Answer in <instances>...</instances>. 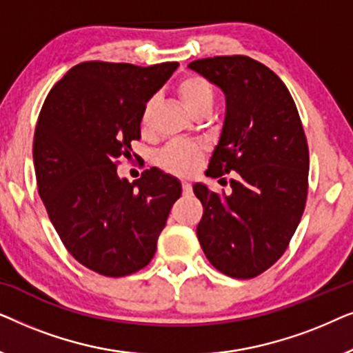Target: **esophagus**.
I'll return each instance as SVG.
<instances>
[{"mask_svg":"<svg viewBox=\"0 0 353 353\" xmlns=\"http://www.w3.org/2000/svg\"><path fill=\"white\" fill-rule=\"evenodd\" d=\"M181 188H183V196H190L191 192H192V188H191L190 183L183 181V183H181Z\"/></svg>","mask_w":353,"mask_h":353,"instance_id":"esophagus-1","label":"esophagus"}]
</instances>
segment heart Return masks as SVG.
<instances>
[{"instance_id": "1", "label": "heart", "mask_w": 353, "mask_h": 353, "mask_svg": "<svg viewBox=\"0 0 353 353\" xmlns=\"http://www.w3.org/2000/svg\"><path fill=\"white\" fill-rule=\"evenodd\" d=\"M176 96L183 108L191 115L210 112L215 103V91L205 79L197 75L186 77L176 86ZM156 99H149L141 114V132L146 133L151 127ZM202 159V149L190 143H172L159 156V163L165 170L176 175H190L196 170Z\"/></svg>"}]
</instances>
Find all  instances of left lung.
Listing matches in <instances>:
<instances>
[{"label":"left lung","instance_id":"obj_1","mask_svg":"<svg viewBox=\"0 0 353 353\" xmlns=\"http://www.w3.org/2000/svg\"><path fill=\"white\" fill-rule=\"evenodd\" d=\"M191 70L223 91L225 119L209 176L233 173L230 194L204 183L197 239L209 262L231 278L268 270L301 223L308 190V146L296 103L281 79L248 56L192 61Z\"/></svg>","mask_w":353,"mask_h":353}]
</instances>
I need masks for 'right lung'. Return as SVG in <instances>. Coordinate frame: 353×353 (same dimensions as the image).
Returning a JSON list of instances; mask_svg holds the SVG:
<instances>
[{
	"label": "right lung",
	"instance_id": "obj_1",
	"mask_svg": "<svg viewBox=\"0 0 353 353\" xmlns=\"http://www.w3.org/2000/svg\"><path fill=\"white\" fill-rule=\"evenodd\" d=\"M178 65L81 62L52 86L38 115V194L72 257L104 276H127L151 262L181 196V183L156 167L133 183L117 173L141 138L144 105Z\"/></svg>",
	"mask_w": 353,
	"mask_h": 353
}]
</instances>
